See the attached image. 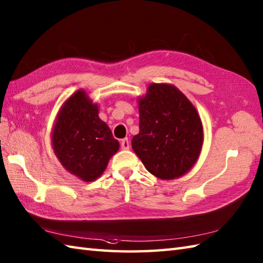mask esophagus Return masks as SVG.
<instances>
[{
  "label": "esophagus",
  "mask_w": 263,
  "mask_h": 263,
  "mask_svg": "<svg viewBox=\"0 0 263 263\" xmlns=\"http://www.w3.org/2000/svg\"><path fill=\"white\" fill-rule=\"evenodd\" d=\"M121 148L123 149V150H127V149H130V142H129V140L127 139H123L121 141Z\"/></svg>",
  "instance_id": "1"
}]
</instances>
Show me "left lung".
I'll list each match as a JSON object with an SVG mask.
<instances>
[{"mask_svg": "<svg viewBox=\"0 0 263 263\" xmlns=\"http://www.w3.org/2000/svg\"><path fill=\"white\" fill-rule=\"evenodd\" d=\"M140 132L132 149L157 178L184 176L198 160L204 141L196 107L172 84L152 83L138 99Z\"/></svg>", "mask_w": 263, "mask_h": 263, "instance_id": "1", "label": "left lung"}]
</instances>
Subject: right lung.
<instances>
[{
    "mask_svg": "<svg viewBox=\"0 0 263 263\" xmlns=\"http://www.w3.org/2000/svg\"><path fill=\"white\" fill-rule=\"evenodd\" d=\"M51 144L63 167L83 181H94L105 172L120 143L99 117V105L78 89L65 101L54 120Z\"/></svg>",
    "mask_w": 263,
    "mask_h": 263,
    "instance_id": "add662e5",
    "label": "right lung"
}]
</instances>
